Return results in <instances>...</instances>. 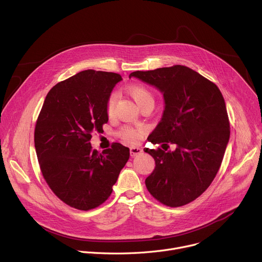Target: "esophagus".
<instances>
[{
    "label": "esophagus",
    "instance_id": "1",
    "mask_svg": "<svg viewBox=\"0 0 262 262\" xmlns=\"http://www.w3.org/2000/svg\"><path fill=\"white\" fill-rule=\"evenodd\" d=\"M142 151H143L142 148H140V147H130V149H129V152H130L132 157H137V156L141 155Z\"/></svg>",
    "mask_w": 262,
    "mask_h": 262
}]
</instances>
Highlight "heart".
I'll use <instances>...</instances> for the list:
<instances>
[{
  "instance_id": "heart-1",
  "label": "heart",
  "mask_w": 262,
  "mask_h": 262,
  "mask_svg": "<svg viewBox=\"0 0 262 262\" xmlns=\"http://www.w3.org/2000/svg\"><path fill=\"white\" fill-rule=\"evenodd\" d=\"M127 92L128 94L134 98V100L136 101V103L140 106L145 102H154V96L152 94L149 92V90H147L145 87L140 86V85H132L127 88ZM116 95H111L107 103H106V112L108 115H112L114 113L115 110V105H116ZM121 137L128 141V142H136L139 139L138 134L130 129V128H123L121 130Z\"/></svg>"
}]
</instances>
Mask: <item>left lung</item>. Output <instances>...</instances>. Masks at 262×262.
I'll return each instance as SVG.
<instances>
[{"mask_svg":"<svg viewBox=\"0 0 262 262\" xmlns=\"http://www.w3.org/2000/svg\"><path fill=\"white\" fill-rule=\"evenodd\" d=\"M130 78L156 87L164 97L162 119L148 140L176 146L173 151L144 149L156 161L146 188L167 206L188 204L205 192L222 164L230 137L225 100L216 85L182 65L134 71Z\"/></svg>","mask_w":262,"mask_h":262,"instance_id":"8db88e82","label":"left lung"}]
</instances>
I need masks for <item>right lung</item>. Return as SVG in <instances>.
<instances>
[{"mask_svg": "<svg viewBox=\"0 0 262 262\" xmlns=\"http://www.w3.org/2000/svg\"><path fill=\"white\" fill-rule=\"evenodd\" d=\"M121 76L84 70L55 85L36 122L34 143L42 175L67 205L89 210L102 204L129 159L120 143L93 150L92 133L108 120L106 103Z\"/></svg>", "mask_w": 262, "mask_h": 262, "instance_id": "right-lung-1", "label": "right lung"}]
</instances>
